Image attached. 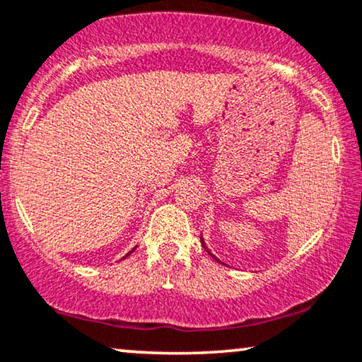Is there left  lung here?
<instances>
[{
  "label": "left lung",
  "instance_id": "1",
  "mask_svg": "<svg viewBox=\"0 0 362 362\" xmlns=\"http://www.w3.org/2000/svg\"><path fill=\"white\" fill-rule=\"evenodd\" d=\"M200 240H202V245H204V248L206 250V252H209V248H206V247H205V243H204V238L200 237ZM209 253H210V252H209ZM210 255H211V253H210ZM211 257H214V255H211ZM214 258H215V257H214ZM215 259H216V258H215ZM216 262H218V259H216Z\"/></svg>",
  "mask_w": 362,
  "mask_h": 362
}]
</instances>
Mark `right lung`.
I'll return each mask as SVG.
<instances>
[{
    "label": "right lung",
    "instance_id": "obj_1",
    "mask_svg": "<svg viewBox=\"0 0 362 362\" xmlns=\"http://www.w3.org/2000/svg\"><path fill=\"white\" fill-rule=\"evenodd\" d=\"M134 250H136V248H134ZM134 250H132V252H134ZM132 252H129V253H127V255H125V257H129V255H131V253H132ZM125 257H124V258H125Z\"/></svg>",
    "mask_w": 362,
    "mask_h": 362
}]
</instances>
